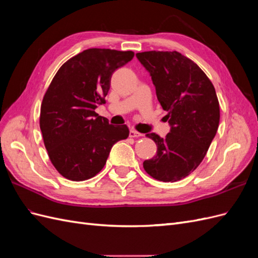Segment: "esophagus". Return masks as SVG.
Segmentation results:
<instances>
[{
	"instance_id": "esophagus-1",
	"label": "esophagus",
	"mask_w": 258,
	"mask_h": 258,
	"mask_svg": "<svg viewBox=\"0 0 258 258\" xmlns=\"http://www.w3.org/2000/svg\"><path fill=\"white\" fill-rule=\"evenodd\" d=\"M142 136H143L142 134H140V132H138L136 130H130V132H129V137L130 138H140V137H142Z\"/></svg>"
}]
</instances>
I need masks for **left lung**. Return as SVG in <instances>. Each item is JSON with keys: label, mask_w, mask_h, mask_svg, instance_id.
Wrapping results in <instances>:
<instances>
[{"label": "left lung", "mask_w": 258, "mask_h": 258, "mask_svg": "<svg viewBox=\"0 0 258 258\" xmlns=\"http://www.w3.org/2000/svg\"><path fill=\"white\" fill-rule=\"evenodd\" d=\"M137 58L150 72L171 126L165 139L146 134L157 152L143 168L158 181H179L200 165L216 135L220 103L215 88L206 73L178 51L138 52Z\"/></svg>", "instance_id": "left-lung-1"}]
</instances>
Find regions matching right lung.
<instances>
[{"instance_id":"1","label":"right lung","mask_w":258,"mask_h":258,"mask_svg":"<svg viewBox=\"0 0 258 258\" xmlns=\"http://www.w3.org/2000/svg\"><path fill=\"white\" fill-rule=\"evenodd\" d=\"M134 56L131 50L89 48L53 76L42 101L40 128L48 157L63 177L80 182L97 175L112 146L128 138L126 124L113 126L95 110L105 103L115 70Z\"/></svg>"}]
</instances>
